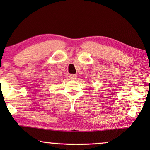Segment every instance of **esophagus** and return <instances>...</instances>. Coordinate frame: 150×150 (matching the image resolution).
I'll list each match as a JSON object with an SVG mask.
<instances>
[{
	"instance_id": "1",
	"label": "esophagus",
	"mask_w": 150,
	"mask_h": 150,
	"mask_svg": "<svg viewBox=\"0 0 150 150\" xmlns=\"http://www.w3.org/2000/svg\"><path fill=\"white\" fill-rule=\"evenodd\" d=\"M77 75L76 74H70L69 75V79L71 80H76L77 79Z\"/></svg>"
}]
</instances>
